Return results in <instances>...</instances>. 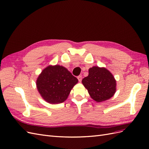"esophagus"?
<instances>
[{"label":"esophagus","instance_id":"obj_1","mask_svg":"<svg viewBox=\"0 0 149 149\" xmlns=\"http://www.w3.org/2000/svg\"><path fill=\"white\" fill-rule=\"evenodd\" d=\"M82 76L81 75H79V76H78V81L79 82H81V80H82Z\"/></svg>","mask_w":149,"mask_h":149}]
</instances>
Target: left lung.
Returning a JSON list of instances; mask_svg holds the SVG:
<instances>
[{
  "instance_id": "1",
  "label": "left lung",
  "mask_w": 149,
  "mask_h": 149,
  "mask_svg": "<svg viewBox=\"0 0 149 149\" xmlns=\"http://www.w3.org/2000/svg\"><path fill=\"white\" fill-rule=\"evenodd\" d=\"M90 96L96 102H102L114 96L116 81L111 72L105 68L93 66L89 69V74L82 80Z\"/></svg>"
}]
</instances>
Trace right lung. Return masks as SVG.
<instances>
[{
  "label": "right lung",
  "instance_id": "1",
  "mask_svg": "<svg viewBox=\"0 0 149 149\" xmlns=\"http://www.w3.org/2000/svg\"><path fill=\"white\" fill-rule=\"evenodd\" d=\"M78 82L66 68L60 65H49L37 78L36 84L40 95L50 104L63 102L71 89Z\"/></svg>",
  "mask_w": 149,
  "mask_h": 149
}]
</instances>
